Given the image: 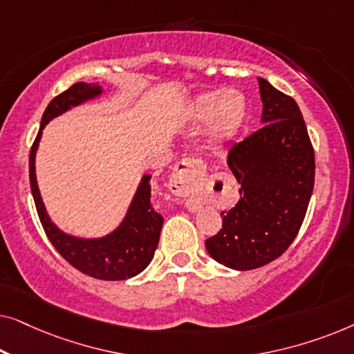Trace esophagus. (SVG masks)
Returning a JSON list of instances; mask_svg holds the SVG:
<instances>
[{"label":"esophagus","mask_w":354,"mask_h":354,"mask_svg":"<svg viewBox=\"0 0 354 354\" xmlns=\"http://www.w3.org/2000/svg\"><path fill=\"white\" fill-rule=\"evenodd\" d=\"M206 176V166L201 159L187 158L177 164L174 169L171 180H169V190L174 195L182 198H192L201 187Z\"/></svg>","instance_id":"1"}]
</instances>
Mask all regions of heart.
Wrapping results in <instances>:
<instances>
[{
  "label": "heart",
  "mask_w": 354,
  "mask_h": 354,
  "mask_svg": "<svg viewBox=\"0 0 354 354\" xmlns=\"http://www.w3.org/2000/svg\"><path fill=\"white\" fill-rule=\"evenodd\" d=\"M192 113L198 119L211 118L212 142L222 143L235 137L246 118V101L240 91L212 90L193 101Z\"/></svg>",
  "instance_id": "obj_1"
}]
</instances>
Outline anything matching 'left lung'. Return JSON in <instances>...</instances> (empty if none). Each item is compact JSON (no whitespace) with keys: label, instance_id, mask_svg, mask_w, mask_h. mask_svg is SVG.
<instances>
[{"label":"left lung","instance_id":"8db88e82","mask_svg":"<svg viewBox=\"0 0 354 354\" xmlns=\"http://www.w3.org/2000/svg\"><path fill=\"white\" fill-rule=\"evenodd\" d=\"M263 127L227 154L240 200L222 211V229L206 240L212 259L236 270L258 269L297 239L314 188V148L292 96L258 77Z\"/></svg>","mask_w":354,"mask_h":354}]
</instances>
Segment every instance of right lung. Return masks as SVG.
Wrapping results in <instances>:
<instances>
[{
    "instance_id": "1",
    "label": "right lung",
    "mask_w": 354,
    "mask_h": 354,
    "mask_svg": "<svg viewBox=\"0 0 354 354\" xmlns=\"http://www.w3.org/2000/svg\"><path fill=\"white\" fill-rule=\"evenodd\" d=\"M101 91L103 90L100 85L79 82L50 101L43 113L40 130L30 148L28 174H30V188L38 217L57 253L77 270L90 277L100 280H125L140 274L151 263L159 243L164 219L159 212L154 211L151 205V185H149L151 176L142 178L122 224L113 234L95 240H84L67 235L53 224L41 201L35 177V153L45 125L53 118L71 109L72 106L96 98L101 95Z\"/></svg>"
}]
</instances>
